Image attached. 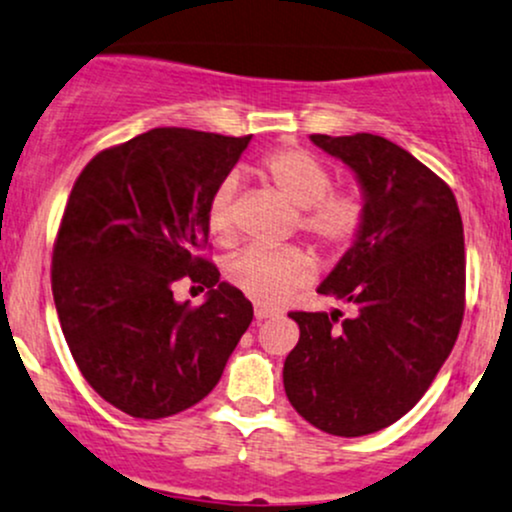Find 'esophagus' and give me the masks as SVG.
<instances>
[{"mask_svg": "<svg viewBox=\"0 0 512 512\" xmlns=\"http://www.w3.org/2000/svg\"><path fill=\"white\" fill-rule=\"evenodd\" d=\"M279 311L277 308H267V306H255V318L257 320H267V318H277Z\"/></svg>", "mask_w": 512, "mask_h": 512, "instance_id": "obj_1", "label": "esophagus"}]
</instances>
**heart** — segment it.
<instances>
[{
	"label": "heart",
	"instance_id": "1",
	"mask_svg": "<svg viewBox=\"0 0 512 512\" xmlns=\"http://www.w3.org/2000/svg\"><path fill=\"white\" fill-rule=\"evenodd\" d=\"M257 174L272 192L296 206L294 228L301 230L323 255H342L357 243L369 216L367 196L357 187L335 189V174L316 153L286 145L267 153ZM235 177H226L213 189L206 204V226L218 245L238 243L235 216ZM316 272V262L303 247L240 252L226 267V279L247 299L260 306H279L296 289L306 286Z\"/></svg>",
	"mask_w": 512,
	"mask_h": 512
}]
</instances>
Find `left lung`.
<instances>
[{"label":"left lung","mask_w":512,"mask_h":512,"mask_svg":"<svg viewBox=\"0 0 512 512\" xmlns=\"http://www.w3.org/2000/svg\"><path fill=\"white\" fill-rule=\"evenodd\" d=\"M311 140L355 170L369 216L318 286L355 313H289L301 338L284 362V391L318 430L359 437L411 411L457 342L464 226L447 182L401 145L372 133Z\"/></svg>","instance_id":"obj_1"}]
</instances>
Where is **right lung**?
Listing matches in <instances>:
<instances>
[{
  "instance_id": "add662e5",
  "label": "right lung",
  "mask_w": 512,
  "mask_h": 512,
  "mask_svg": "<svg viewBox=\"0 0 512 512\" xmlns=\"http://www.w3.org/2000/svg\"><path fill=\"white\" fill-rule=\"evenodd\" d=\"M250 138L153 128L101 150L75 179L53 245L55 308L87 384L133 418L209 396L252 323V303L204 255L206 204ZM179 278L210 299L174 302Z\"/></svg>"
}]
</instances>
